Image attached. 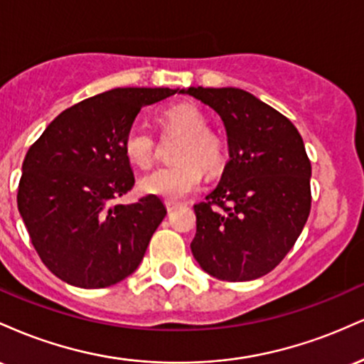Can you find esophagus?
<instances>
[{
    "label": "esophagus",
    "mask_w": 364,
    "mask_h": 364,
    "mask_svg": "<svg viewBox=\"0 0 364 364\" xmlns=\"http://www.w3.org/2000/svg\"><path fill=\"white\" fill-rule=\"evenodd\" d=\"M179 205H181V203H179V202H174V200H166V208H168L169 212H173L174 208H178Z\"/></svg>",
    "instance_id": "1"
}]
</instances>
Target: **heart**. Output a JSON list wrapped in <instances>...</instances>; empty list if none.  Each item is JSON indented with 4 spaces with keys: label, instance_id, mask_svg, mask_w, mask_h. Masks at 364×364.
<instances>
[{
    "label": "heart",
    "instance_id": "obj_1",
    "mask_svg": "<svg viewBox=\"0 0 364 364\" xmlns=\"http://www.w3.org/2000/svg\"><path fill=\"white\" fill-rule=\"evenodd\" d=\"M157 121L168 132L183 135L176 150V164L159 168L140 179V190L147 195L168 200L185 198L200 186L203 169L208 174L220 173L225 164L224 141L208 129L205 112L193 102H176L162 107ZM124 156L133 166L149 169L156 161L157 141L141 127H133L123 141Z\"/></svg>",
    "mask_w": 364,
    "mask_h": 364
}]
</instances>
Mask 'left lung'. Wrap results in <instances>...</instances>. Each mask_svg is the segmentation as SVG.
<instances>
[{"mask_svg":"<svg viewBox=\"0 0 364 364\" xmlns=\"http://www.w3.org/2000/svg\"><path fill=\"white\" fill-rule=\"evenodd\" d=\"M219 112L229 161L205 202L193 205L191 253L220 281H253L272 272L301 235L311 208V164L286 116L250 92L190 87Z\"/></svg>","mask_w":364,"mask_h":364,"instance_id":"left-lung-1","label":"left lung"}]
</instances>
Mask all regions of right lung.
<instances>
[{"mask_svg":"<svg viewBox=\"0 0 364 364\" xmlns=\"http://www.w3.org/2000/svg\"><path fill=\"white\" fill-rule=\"evenodd\" d=\"M176 92H102L63 111L31 145L16 203L37 255L61 281L101 289L140 265L166 207L154 195L112 203L135 185L123 141L141 107Z\"/></svg>","mask_w":364,"mask_h":364,"instance_id":"obj_1","label":"right lung"}]
</instances>
